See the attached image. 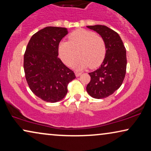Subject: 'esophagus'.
<instances>
[{"label":"esophagus","mask_w":151,"mask_h":151,"mask_svg":"<svg viewBox=\"0 0 151 151\" xmlns=\"http://www.w3.org/2000/svg\"><path fill=\"white\" fill-rule=\"evenodd\" d=\"M81 75V73H79V72H75V75L76 77L79 76Z\"/></svg>","instance_id":"obj_1"}]
</instances>
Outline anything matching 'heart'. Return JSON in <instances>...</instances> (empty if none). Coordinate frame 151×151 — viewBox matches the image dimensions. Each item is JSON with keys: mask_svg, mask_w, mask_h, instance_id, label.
I'll list each match as a JSON object with an SVG mask.
<instances>
[{"mask_svg": "<svg viewBox=\"0 0 151 151\" xmlns=\"http://www.w3.org/2000/svg\"><path fill=\"white\" fill-rule=\"evenodd\" d=\"M73 66L75 69H83L90 65L91 68L99 66L105 59L106 46L103 38L93 31L78 29L68 36V42L62 41L59 44L58 53L61 61L70 65L76 55Z\"/></svg>", "mask_w": 151, "mask_h": 151, "instance_id": "1", "label": "heart"}]
</instances>
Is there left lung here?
I'll list each match as a JSON object with an SVG mask.
<instances>
[{
  "instance_id": "obj_1",
  "label": "left lung",
  "mask_w": 151,
  "mask_h": 151,
  "mask_svg": "<svg viewBox=\"0 0 151 151\" xmlns=\"http://www.w3.org/2000/svg\"><path fill=\"white\" fill-rule=\"evenodd\" d=\"M101 36L106 46L105 59L96 70L89 73L91 80L86 90L91 96L101 99L107 98L118 90L125 77L127 55L120 35L104 25L87 26Z\"/></svg>"
}]
</instances>
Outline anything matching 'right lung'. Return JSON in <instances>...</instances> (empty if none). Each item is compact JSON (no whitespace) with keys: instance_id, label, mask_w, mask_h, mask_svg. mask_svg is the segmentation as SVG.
<instances>
[{"instance_id":"1","label":"right lung","mask_w":151,"mask_h":151,"mask_svg":"<svg viewBox=\"0 0 151 151\" xmlns=\"http://www.w3.org/2000/svg\"><path fill=\"white\" fill-rule=\"evenodd\" d=\"M68 34L66 28L47 27L35 33L27 44L24 55L25 77L34 94L48 103L65 97L68 84L75 73L58 57L59 42Z\"/></svg>"}]
</instances>
